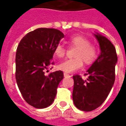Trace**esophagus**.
<instances>
[{
    "label": "esophagus",
    "instance_id": "34e87169",
    "mask_svg": "<svg viewBox=\"0 0 126 126\" xmlns=\"http://www.w3.org/2000/svg\"><path fill=\"white\" fill-rule=\"evenodd\" d=\"M64 77H71V76L69 75V74H66V73H64Z\"/></svg>",
    "mask_w": 126,
    "mask_h": 126
}]
</instances>
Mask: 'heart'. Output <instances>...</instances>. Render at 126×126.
<instances>
[{"mask_svg": "<svg viewBox=\"0 0 126 126\" xmlns=\"http://www.w3.org/2000/svg\"><path fill=\"white\" fill-rule=\"evenodd\" d=\"M69 43L71 46L76 47L75 58L63 61L57 65L60 70L65 73H72L80 69L83 65V61L86 64L93 63L97 57V48L90 44V41L82 36L71 37ZM54 55L58 58H62L66 54V49L62 45H57L54 48Z\"/></svg>", "mask_w": 126, "mask_h": 126, "instance_id": "1", "label": "heart"}]
</instances>
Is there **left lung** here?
<instances>
[{
  "label": "left lung",
  "mask_w": 126,
  "mask_h": 126,
  "mask_svg": "<svg viewBox=\"0 0 126 126\" xmlns=\"http://www.w3.org/2000/svg\"><path fill=\"white\" fill-rule=\"evenodd\" d=\"M100 47V55L87 71L83 80L79 75L73 76L74 80L73 101L76 107L84 111L97 109L104 102L115 81V65L117 55L114 45L104 36L94 34Z\"/></svg>",
  "instance_id": "1"
}]
</instances>
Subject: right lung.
Returning a JSON list of instances; mask_svg holds the SVG:
<instances>
[{
	"instance_id": "add662e5",
	"label": "right lung",
	"mask_w": 126,
	"mask_h": 126,
	"mask_svg": "<svg viewBox=\"0 0 126 126\" xmlns=\"http://www.w3.org/2000/svg\"><path fill=\"white\" fill-rule=\"evenodd\" d=\"M64 36L58 29L39 28L28 33L17 46V84L24 100L35 108L43 109L52 104L64 78L62 71L45 75V71L54 64V48Z\"/></svg>"
}]
</instances>
